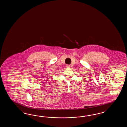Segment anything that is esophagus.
I'll use <instances>...</instances> for the list:
<instances>
[{"label": "esophagus", "mask_w": 127, "mask_h": 127, "mask_svg": "<svg viewBox=\"0 0 127 127\" xmlns=\"http://www.w3.org/2000/svg\"><path fill=\"white\" fill-rule=\"evenodd\" d=\"M66 67H67V68H69V67H70V66L69 65H66Z\"/></svg>", "instance_id": "34e87169"}]
</instances>
